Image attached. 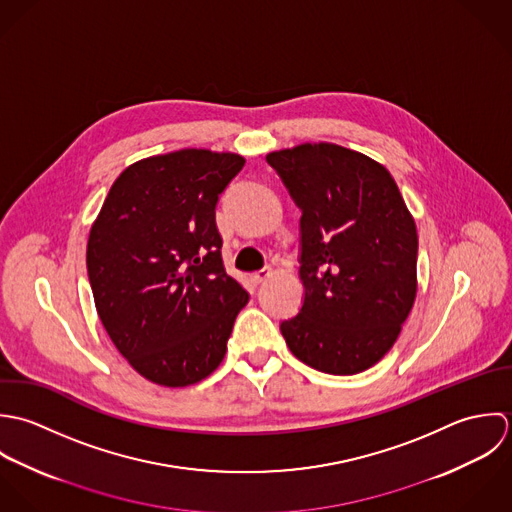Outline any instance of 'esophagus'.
<instances>
[{"mask_svg":"<svg viewBox=\"0 0 512 512\" xmlns=\"http://www.w3.org/2000/svg\"><path fill=\"white\" fill-rule=\"evenodd\" d=\"M271 277V269L269 267H263V269H259V271H255V273H251V283H255V285H261L263 281H267Z\"/></svg>","mask_w":512,"mask_h":512,"instance_id":"34e87169","label":"esophagus"}]
</instances>
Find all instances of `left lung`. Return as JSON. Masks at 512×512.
Masks as SVG:
<instances>
[{
	"mask_svg": "<svg viewBox=\"0 0 512 512\" xmlns=\"http://www.w3.org/2000/svg\"><path fill=\"white\" fill-rule=\"evenodd\" d=\"M267 162L303 213L305 299L281 334L318 372H364L394 346L413 307L415 221L390 172L360 152L301 144Z\"/></svg>",
	"mask_w": 512,
	"mask_h": 512,
	"instance_id": "1",
	"label": "left lung"
}]
</instances>
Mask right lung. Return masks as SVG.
Listing matches in <instances>:
<instances>
[{
	"mask_svg": "<svg viewBox=\"0 0 512 512\" xmlns=\"http://www.w3.org/2000/svg\"><path fill=\"white\" fill-rule=\"evenodd\" d=\"M245 160L178 150L128 166L91 227L87 271L110 340L146 380L184 388L223 360L247 291L225 273L215 207Z\"/></svg>",
	"mask_w": 512,
	"mask_h": 512,
	"instance_id": "obj_1",
	"label": "right lung"
}]
</instances>
